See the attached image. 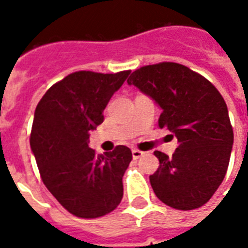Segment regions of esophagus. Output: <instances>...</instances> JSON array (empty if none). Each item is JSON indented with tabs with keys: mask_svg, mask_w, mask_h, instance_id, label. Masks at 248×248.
Masks as SVG:
<instances>
[{
	"mask_svg": "<svg viewBox=\"0 0 248 248\" xmlns=\"http://www.w3.org/2000/svg\"><path fill=\"white\" fill-rule=\"evenodd\" d=\"M143 155H144V152L139 151V149H132V158L134 159H139Z\"/></svg>",
	"mask_w": 248,
	"mask_h": 248,
	"instance_id": "obj_1",
	"label": "esophagus"
}]
</instances>
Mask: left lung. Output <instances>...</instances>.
I'll return each instance as SVG.
<instances>
[{"instance_id": "8db88e82", "label": "left lung", "mask_w": 248, "mask_h": 248, "mask_svg": "<svg viewBox=\"0 0 248 248\" xmlns=\"http://www.w3.org/2000/svg\"><path fill=\"white\" fill-rule=\"evenodd\" d=\"M127 83L157 103L159 127L179 143L171 158L155 152L159 167L149 180L155 196L176 210L203 206L224 180L233 147L223 96L203 76L177 63L141 67Z\"/></svg>"}]
</instances>
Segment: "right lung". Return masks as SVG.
Masks as SVG:
<instances>
[{
    "label": "right lung",
    "instance_id": "right-lung-1",
    "mask_svg": "<svg viewBox=\"0 0 248 248\" xmlns=\"http://www.w3.org/2000/svg\"><path fill=\"white\" fill-rule=\"evenodd\" d=\"M130 71L103 75L81 71L52 85L37 105L31 132L41 177L58 202L83 219L100 217L120 204L130 148L96 155L90 131L104 121L105 107Z\"/></svg>",
    "mask_w": 248,
    "mask_h": 248
}]
</instances>
